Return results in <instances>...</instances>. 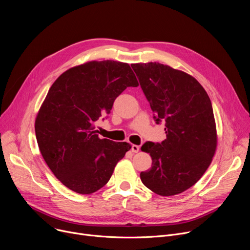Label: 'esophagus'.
<instances>
[{
	"instance_id": "esophagus-1",
	"label": "esophagus",
	"mask_w": 250,
	"mask_h": 250,
	"mask_svg": "<svg viewBox=\"0 0 250 250\" xmlns=\"http://www.w3.org/2000/svg\"><path fill=\"white\" fill-rule=\"evenodd\" d=\"M139 149H140V147H139L138 146H135V145H132V146H131V151H132L133 153H137V152L139 151Z\"/></svg>"
}]
</instances>
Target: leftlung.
Wrapping results in <instances>:
<instances>
[{
    "mask_svg": "<svg viewBox=\"0 0 250 250\" xmlns=\"http://www.w3.org/2000/svg\"><path fill=\"white\" fill-rule=\"evenodd\" d=\"M154 122L165 123L166 139L147 141L141 150L152 158L140 173L148 189L160 196L180 194L197 183L217 148L216 123L210 100L189 74L156 62L131 65Z\"/></svg>",
    "mask_w": 250,
    "mask_h": 250,
    "instance_id": "obj_1",
    "label": "left lung"
}]
</instances>
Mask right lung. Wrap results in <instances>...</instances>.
<instances>
[{
	"mask_svg": "<svg viewBox=\"0 0 250 250\" xmlns=\"http://www.w3.org/2000/svg\"><path fill=\"white\" fill-rule=\"evenodd\" d=\"M137 86L129 65L114 60L73 67L53 83L35 120V135L43 159L64 186L92 194L109 182L131 146L100 138L94 125L111 113L127 87Z\"/></svg>",
	"mask_w": 250,
	"mask_h": 250,
	"instance_id": "right-lung-1",
	"label": "right lung"
}]
</instances>
